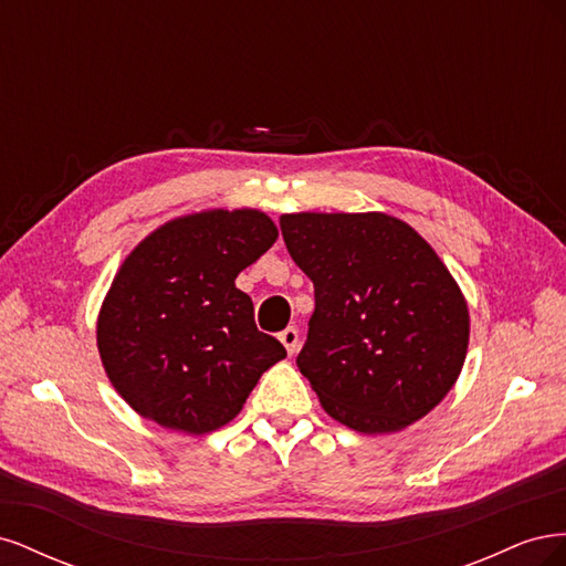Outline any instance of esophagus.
<instances>
[{"label": "esophagus", "instance_id": "34e87169", "mask_svg": "<svg viewBox=\"0 0 566 566\" xmlns=\"http://www.w3.org/2000/svg\"><path fill=\"white\" fill-rule=\"evenodd\" d=\"M279 339L283 342V347L287 349V354H295L297 347H300V333L295 328H285Z\"/></svg>", "mask_w": 566, "mask_h": 566}]
</instances>
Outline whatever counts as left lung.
I'll return each instance as SVG.
<instances>
[{
  "mask_svg": "<svg viewBox=\"0 0 566 566\" xmlns=\"http://www.w3.org/2000/svg\"><path fill=\"white\" fill-rule=\"evenodd\" d=\"M281 231L314 283L297 368L325 413L364 434L424 418L470 342L468 302L434 248L385 212L281 214Z\"/></svg>",
  "mask_w": 566,
  "mask_h": 566,
  "instance_id": "obj_1",
  "label": "left lung"
}]
</instances>
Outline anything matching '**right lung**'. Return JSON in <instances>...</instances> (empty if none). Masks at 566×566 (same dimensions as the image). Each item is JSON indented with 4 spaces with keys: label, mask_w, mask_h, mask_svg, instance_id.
Listing matches in <instances>:
<instances>
[{
    "label": "right lung",
    "mask_w": 566,
    "mask_h": 566,
    "mask_svg": "<svg viewBox=\"0 0 566 566\" xmlns=\"http://www.w3.org/2000/svg\"><path fill=\"white\" fill-rule=\"evenodd\" d=\"M276 238L262 210H202L167 221L125 256L101 304L96 345L111 385L142 418L214 432L285 358L235 287Z\"/></svg>",
    "instance_id": "1"
}]
</instances>
